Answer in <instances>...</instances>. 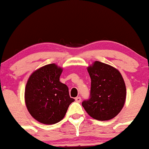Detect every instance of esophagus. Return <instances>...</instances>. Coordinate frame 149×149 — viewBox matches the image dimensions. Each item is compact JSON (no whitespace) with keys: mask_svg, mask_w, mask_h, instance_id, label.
I'll return each mask as SVG.
<instances>
[{"mask_svg":"<svg viewBox=\"0 0 149 149\" xmlns=\"http://www.w3.org/2000/svg\"><path fill=\"white\" fill-rule=\"evenodd\" d=\"M76 101L77 102H78V103H80V102H81V97H77L76 98Z\"/></svg>","mask_w":149,"mask_h":149,"instance_id":"1","label":"esophagus"}]
</instances>
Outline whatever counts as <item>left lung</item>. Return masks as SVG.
Wrapping results in <instances>:
<instances>
[{"label":"left lung","mask_w":149,"mask_h":149,"mask_svg":"<svg viewBox=\"0 0 149 149\" xmlns=\"http://www.w3.org/2000/svg\"><path fill=\"white\" fill-rule=\"evenodd\" d=\"M88 71L91 78L90 97L82 105L94 119L113 118L125 102L126 87L122 75L116 68L98 61L88 66Z\"/></svg>","instance_id":"left-lung-1"}]
</instances>
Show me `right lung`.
Masks as SVG:
<instances>
[{"label":"right lung","mask_w":149,"mask_h":149,"mask_svg":"<svg viewBox=\"0 0 149 149\" xmlns=\"http://www.w3.org/2000/svg\"><path fill=\"white\" fill-rule=\"evenodd\" d=\"M62 69L55 64L45 65L31 75L25 88V103L34 119L45 125L61 120L75 100L69 88L59 81Z\"/></svg>","instance_id":"obj_1"}]
</instances>
